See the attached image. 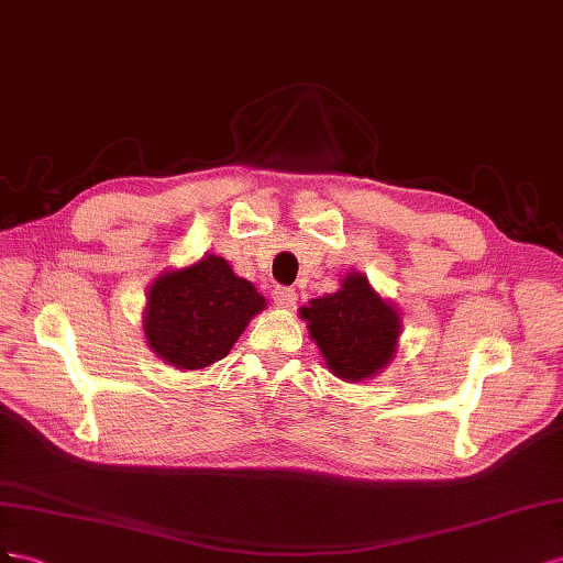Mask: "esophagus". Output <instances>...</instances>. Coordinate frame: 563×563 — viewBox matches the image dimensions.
Masks as SVG:
<instances>
[{
    "label": "esophagus",
    "instance_id": "obj_1",
    "mask_svg": "<svg viewBox=\"0 0 563 563\" xmlns=\"http://www.w3.org/2000/svg\"><path fill=\"white\" fill-rule=\"evenodd\" d=\"M273 301H276L280 309H292L297 303V292L292 287H276V290H273Z\"/></svg>",
    "mask_w": 563,
    "mask_h": 563
}]
</instances>
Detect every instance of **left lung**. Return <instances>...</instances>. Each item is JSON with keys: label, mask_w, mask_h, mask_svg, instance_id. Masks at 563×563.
<instances>
[{"label": "left lung", "mask_w": 563, "mask_h": 563, "mask_svg": "<svg viewBox=\"0 0 563 563\" xmlns=\"http://www.w3.org/2000/svg\"><path fill=\"white\" fill-rule=\"evenodd\" d=\"M325 365L344 382H363L382 373L394 358L400 316L382 299L363 273H346L332 295L299 309Z\"/></svg>", "instance_id": "8db88e82"}]
</instances>
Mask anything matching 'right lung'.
I'll use <instances>...</instances> for the list:
<instances>
[{"label":"right lung","instance_id":"1","mask_svg":"<svg viewBox=\"0 0 563 563\" xmlns=\"http://www.w3.org/2000/svg\"><path fill=\"white\" fill-rule=\"evenodd\" d=\"M266 307L256 287L233 273L227 260L165 271L148 287L143 332L157 358L179 371H202L227 358L252 316Z\"/></svg>","mask_w":563,"mask_h":563}]
</instances>
